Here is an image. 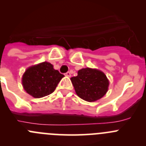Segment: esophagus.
<instances>
[{"instance_id":"esophagus-1","label":"esophagus","mask_w":146,"mask_h":146,"mask_svg":"<svg viewBox=\"0 0 146 146\" xmlns=\"http://www.w3.org/2000/svg\"><path fill=\"white\" fill-rule=\"evenodd\" d=\"M65 76L70 77V76H71V73H70V71H68V72H67V73H65Z\"/></svg>"}]
</instances>
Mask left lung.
<instances>
[{"label": "left lung", "mask_w": 146, "mask_h": 146, "mask_svg": "<svg viewBox=\"0 0 146 146\" xmlns=\"http://www.w3.org/2000/svg\"><path fill=\"white\" fill-rule=\"evenodd\" d=\"M76 94L86 102H95L105 95L109 81L103 72L89 68L78 70V76L70 78Z\"/></svg>", "instance_id": "left-lung-1"}]
</instances>
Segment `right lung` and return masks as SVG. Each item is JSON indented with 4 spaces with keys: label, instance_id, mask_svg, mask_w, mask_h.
I'll return each mask as SVG.
<instances>
[{
    "label": "right lung",
    "instance_id": "right-lung-1",
    "mask_svg": "<svg viewBox=\"0 0 146 146\" xmlns=\"http://www.w3.org/2000/svg\"><path fill=\"white\" fill-rule=\"evenodd\" d=\"M64 75L53 68L50 62H44L30 67L22 77L26 92L35 98L47 96L54 92Z\"/></svg>",
    "mask_w": 146,
    "mask_h": 146
}]
</instances>
